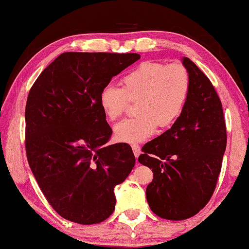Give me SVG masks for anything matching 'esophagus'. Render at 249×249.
<instances>
[{
  "label": "esophagus",
  "mask_w": 249,
  "mask_h": 249,
  "mask_svg": "<svg viewBox=\"0 0 249 249\" xmlns=\"http://www.w3.org/2000/svg\"><path fill=\"white\" fill-rule=\"evenodd\" d=\"M132 149H133V153L135 155V157H138V156L141 155V146L137 145V144H133L132 145Z\"/></svg>",
  "instance_id": "1"
}]
</instances>
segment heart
<instances>
[{
  "mask_svg": "<svg viewBox=\"0 0 249 249\" xmlns=\"http://www.w3.org/2000/svg\"><path fill=\"white\" fill-rule=\"evenodd\" d=\"M191 80L183 65L146 61L122 79V88L107 84L99 103L104 115L115 121L124 114L128 102L137 101L138 116L120 122L114 127L119 142H138L153 135L157 126L169 127L180 116L190 93Z\"/></svg>",
  "mask_w": 249,
  "mask_h": 249,
  "instance_id": "heart-1",
  "label": "heart"
}]
</instances>
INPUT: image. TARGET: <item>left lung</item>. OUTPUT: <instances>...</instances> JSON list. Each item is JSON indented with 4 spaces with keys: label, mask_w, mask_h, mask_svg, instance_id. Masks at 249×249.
<instances>
[{
    "label": "left lung",
    "mask_w": 249,
    "mask_h": 249,
    "mask_svg": "<svg viewBox=\"0 0 249 249\" xmlns=\"http://www.w3.org/2000/svg\"><path fill=\"white\" fill-rule=\"evenodd\" d=\"M182 64L191 80L182 112L171 128L146 142L138 157L154 174L146 189L150 210L170 221L191 217L208 204L227 141L222 103L212 82L189 58Z\"/></svg>",
    "instance_id": "1"
}]
</instances>
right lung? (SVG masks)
I'll list each match as a JSON object with an SVG mask.
<instances>
[{
	"label": "right lung",
	"instance_id": "add662e5",
	"mask_svg": "<svg viewBox=\"0 0 249 249\" xmlns=\"http://www.w3.org/2000/svg\"><path fill=\"white\" fill-rule=\"evenodd\" d=\"M138 53H64L34 82L25 108V148L32 172L59 215L98 224L115 210V185L135 166L128 144L108 145L112 128L101 90Z\"/></svg>",
	"mask_w": 249,
	"mask_h": 249
}]
</instances>
